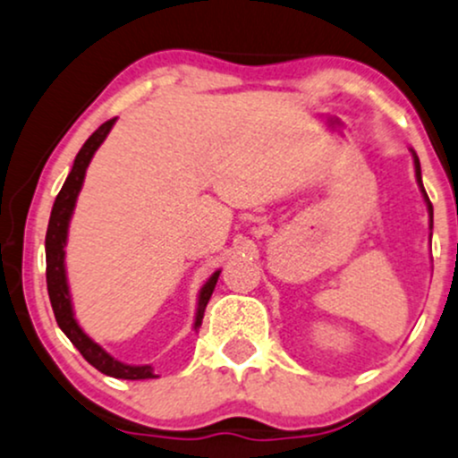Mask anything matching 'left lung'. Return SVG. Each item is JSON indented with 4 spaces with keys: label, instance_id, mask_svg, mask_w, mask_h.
Returning a JSON list of instances; mask_svg holds the SVG:
<instances>
[{
    "label": "left lung",
    "instance_id": "8db88e82",
    "mask_svg": "<svg viewBox=\"0 0 458 458\" xmlns=\"http://www.w3.org/2000/svg\"><path fill=\"white\" fill-rule=\"evenodd\" d=\"M411 152H412V159H415V176H417V183H420V188H421V194H424V199H426L428 214H430V229H432V203H430V199H428V194H426V190H424V183H421V168H420V159H417L415 150H411Z\"/></svg>",
    "mask_w": 458,
    "mask_h": 458
}]
</instances>
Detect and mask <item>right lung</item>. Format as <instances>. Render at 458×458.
Masks as SVG:
<instances>
[{
    "instance_id": "add662e5",
    "label": "right lung",
    "mask_w": 458,
    "mask_h": 458,
    "mask_svg": "<svg viewBox=\"0 0 458 458\" xmlns=\"http://www.w3.org/2000/svg\"><path fill=\"white\" fill-rule=\"evenodd\" d=\"M115 124V117L100 126L89 140L85 141L81 152L73 159V168L70 176L63 183L61 191H58L56 200H54L50 225H47V235H46V277H47V294H50L54 317H56L58 327L65 332V336L73 343V347L82 353L89 365H93L98 371H102L105 376L120 377V380H148V377H157L152 373L150 365H124V362L115 360V358L109 356L98 343H93L85 332H82L81 326L73 318L72 310V297H70V286H67V275H65V244H67V229H70V220L73 214V208H76L78 191L82 188V181H85L87 165H89L93 152L100 148L102 141L106 140L109 131ZM220 270H216L214 275L208 279L203 288H200L199 294V308H196V321L194 329L200 327L203 323L205 308H208V301L214 293L216 282H218Z\"/></svg>"
}]
</instances>
